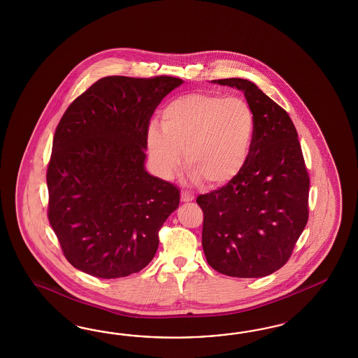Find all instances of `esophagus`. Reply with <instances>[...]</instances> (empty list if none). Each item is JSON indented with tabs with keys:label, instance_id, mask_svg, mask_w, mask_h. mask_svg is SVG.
Returning <instances> with one entry per match:
<instances>
[{
	"label": "esophagus",
	"instance_id": "obj_1",
	"mask_svg": "<svg viewBox=\"0 0 358 358\" xmlns=\"http://www.w3.org/2000/svg\"><path fill=\"white\" fill-rule=\"evenodd\" d=\"M181 199L184 201V202H192V201H194V195L192 194L190 192H181Z\"/></svg>",
	"mask_w": 358,
	"mask_h": 358
}]
</instances>
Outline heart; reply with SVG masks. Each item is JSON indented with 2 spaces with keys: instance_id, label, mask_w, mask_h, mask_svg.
I'll return each instance as SVG.
<instances>
[{
  "instance_id": "obj_1",
  "label": "heart",
  "mask_w": 358,
  "mask_h": 358,
  "mask_svg": "<svg viewBox=\"0 0 358 358\" xmlns=\"http://www.w3.org/2000/svg\"><path fill=\"white\" fill-rule=\"evenodd\" d=\"M255 115L241 98L189 93L173 99L162 113V129L151 124L147 150L155 172L172 180L184 152L186 176L222 186L238 177L250 159Z\"/></svg>"
}]
</instances>
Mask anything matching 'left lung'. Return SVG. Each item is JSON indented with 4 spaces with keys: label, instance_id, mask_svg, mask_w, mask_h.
<instances>
[{
    "label": "left lung",
    "instance_id": "8db88e82",
    "mask_svg": "<svg viewBox=\"0 0 358 358\" xmlns=\"http://www.w3.org/2000/svg\"><path fill=\"white\" fill-rule=\"evenodd\" d=\"M236 87L255 115L250 159L226 186L199 195L207 262L229 277L260 278L281 269L308 220L310 178L289 114L252 81L213 80Z\"/></svg>",
    "mask_w": 358,
    "mask_h": 358
}]
</instances>
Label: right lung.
<instances>
[{
    "label": "right lung",
    "instance_id": "add662e5",
    "mask_svg": "<svg viewBox=\"0 0 358 358\" xmlns=\"http://www.w3.org/2000/svg\"><path fill=\"white\" fill-rule=\"evenodd\" d=\"M184 81L103 77L66 108L47 169L48 220L65 259L98 278L151 262L180 190L145 171L153 111Z\"/></svg>",
    "mask_w": 358,
    "mask_h": 358
}]
</instances>
